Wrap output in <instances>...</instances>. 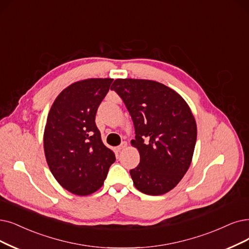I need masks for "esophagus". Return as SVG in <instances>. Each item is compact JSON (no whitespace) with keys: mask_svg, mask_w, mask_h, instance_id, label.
<instances>
[{"mask_svg":"<svg viewBox=\"0 0 249 249\" xmlns=\"http://www.w3.org/2000/svg\"><path fill=\"white\" fill-rule=\"evenodd\" d=\"M126 146H127V143H126V142H123L121 145H119V146L117 147V151L124 150V149Z\"/></svg>","mask_w":249,"mask_h":249,"instance_id":"esophagus-1","label":"esophagus"}]
</instances>
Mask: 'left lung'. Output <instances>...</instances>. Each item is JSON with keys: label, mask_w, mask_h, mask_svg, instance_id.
I'll return each mask as SVG.
<instances>
[{"label": "left lung", "mask_w": 249, "mask_h": 249, "mask_svg": "<svg viewBox=\"0 0 249 249\" xmlns=\"http://www.w3.org/2000/svg\"><path fill=\"white\" fill-rule=\"evenodd\" d=\"M135 125L132 146L140 163L130 171L135 187L148 195L171 191L191 164L197 125L188 103L173 89L150 79L117 78L111 86Z\"/></svg>", "instance_id": "obj_1"}]
</instances>
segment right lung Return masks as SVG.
I'll return each instance as SVG.
<instances>
[{"instance_id": "1", "label": "right lung", "mask_w": 249, "mask_h": 249, "mask_svg": "<svg viewBox=\"0 0 249 249\" xmlns=\"http://www.w3.org/2000/svg\"><path fill=\"white\" fill-rule=\"evenodd\" d=\"M113 78L75 82L57 96L48 113L44 151L50 171L67 191L90 195L104 184L114 152L106 147L95 123L97 109Z\"/></svg>"}]
</instances>
